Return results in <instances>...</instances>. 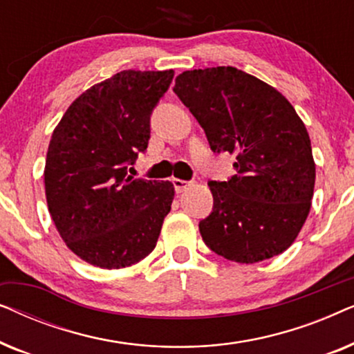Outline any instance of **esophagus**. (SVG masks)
I'll list each match as a JSON object with an SVG mask.
<instances>
[{"label": "esophagus", "mask_w": 354, "mask_h": 354, "mask_svg": "<svg viewBox=\"0 0 354 354\" xmlns=\"http://www.w3.org/2000/svg\"><path fill=\"white\" fill-rule=\"evenodd\" d=\"M172 183H174V188H176V192H177V193H182V192H185L187 188L192 185L190 182H187V180H182V178H172Z\"/></svg>", "instance_id": "esophagus-1"}]
</instances>
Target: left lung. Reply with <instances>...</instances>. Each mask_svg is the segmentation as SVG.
Masks as SVG:
<instances>
[{"label":"left lung","mask_w":354,"mask_h":354,"mask_svg":"<svg viewBox=\"0 0 354 354\" xmlns=\"http://www.w3.org/2000/svg\"><path fill=\"white\" fill-rule=\"evenodd\" d=\"M174 91L212 151L236 156V176L211 182L214 207L203 241L222 258L253 264L290 248L311 209L316 162L303 120L285 96L232 66L185 71Z\"/></svg>","instance_id":"8db88e82"}]
</instances>
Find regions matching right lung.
Listing matches in <instances>:
<instances>
[{
  "label": "right lung",
  "instance_id": "add662e5",
  "mask_svg": "<svg viewBox=\"0 0 354 354\" xmlns=\"http://www.w3.org/2000/svg\"><path fill=\"white\" fill-rule=\"evenodd\" d=\"M174 71H122L90 86L53 130L45 164L48 211L72 253L101 269L151 253L174 185L127 176L149 140V115Z\"/></svg>",
  "mask_w": 354,
  "mask_h": 354
}]
</instances>
